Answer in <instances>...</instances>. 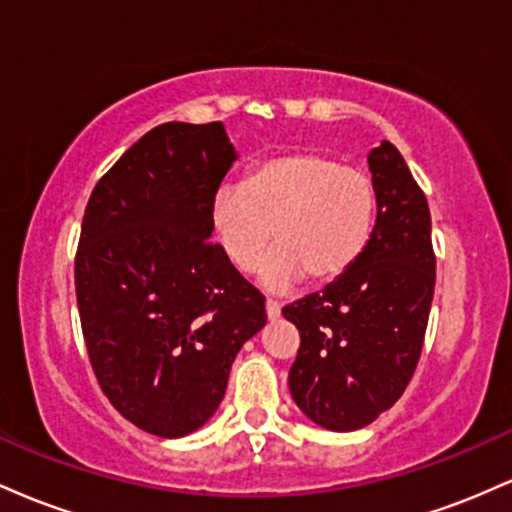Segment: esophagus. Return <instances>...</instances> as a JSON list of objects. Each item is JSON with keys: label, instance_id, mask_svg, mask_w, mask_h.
<instances>
[{"label": "esophagus", "instance_id": "1", "mask_svg": "<svg viewBox=\"0 0 512 512\" xmlns=\"http://www.w3.org/2000/svg\"><path fill=\"white\" fill-rule=\"evenodd\" d=\"M264 308H267L269 320H276V317H279V303H276V301H267V305H264Z\"/></svg>", "mask_w": 512, "mask_h": 512}]
</instances>
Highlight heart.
<instances>
[{"instance_id": "b5f03b06", "label": "heart", "mask_w": 512, "mask_h": 512, "mask_svg": "<svg viewBox=\"0 0 512 512\" xmlns=\"http://www.w3.org/2000/svg\"><path fill=\"white\" fill-rule=\"evenodd\" d=\"M378 192L366 170L342 166L313 151L272 156L245 173L243 185H223L209 204V231L223 260L250 272L264 250L267 289L286 291L308 276L332 284L368 248Z\"/></svg>"}]
</instances>
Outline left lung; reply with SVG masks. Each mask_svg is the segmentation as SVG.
Listing matches in <instances>:
<instances>
[{
  "label": "left lung",
  "mask_w": 512,
  "mask_h": 512,
  "mask_svg": "<svg viewBox=\"0 0 512 512\" xmlns=\"http://www.w3.org/2000/svg\"><path fill=\"white\" fill-rule=\"evenodd\" d=\"M378 192L373 236L358 262L281 313L301 332L289 373L298 409L327 431L373 424L402 397L419 363L436 286L431 211L402 154H368Z\"/></svg>",
  "instance_id": "left-lung-1"
}]
</instances>
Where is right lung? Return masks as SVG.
Returning a JSON list of instances; mask_svg holds the SVG:
<instances>
[{"mask_svg":"<svg viewBox=\"0 0 512 512\" xmlns=\"http://www.w3.org/2000/svg\"><path fill=\"white\" fill-rule=\"evenodd\" d=\"M238 151L223 122H166L91 192L74 281L93 373L110 404L158 438L202 428L264 296L209 243V204Z\"/></svg>","mask_w":512,"mask_h":512,"instance_id":"1","label":"right lung"}]
</instances>
